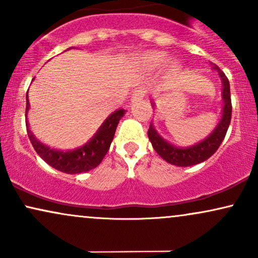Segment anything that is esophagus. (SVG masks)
<instances>
[{"mask_svg":"<svg viewBox=\"0 0 258 258\" xmlns=\"http://www.w3.org/2000/svg\"><path fill=\"white\" fill-rule=\"evenodd\" d=\"M144 97H146V91L137 90V91L133 92L131 100H132V103H138V102H141V100L143 99Z\"/></svg>","mask_w":258,"mask_h":258,"instance_id":"esophagus-1","label":"esophagus"}]
</instances>
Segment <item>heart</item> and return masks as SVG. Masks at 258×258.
<instances>
[{
    "label": "heart",
    "instance_id": "b5f03b06",
    "mask_svg": "<svg viewBox=\"0 0 258 258\" xmlns=\"http://www.w3.org/2000/svg\"><path fill=\"white\" fill-rule=\"evenodd\" d=\"M166 58V53L164 52H147L138 58V64L141 65L143 69L148 70V72H154V70H158L159 68L162 67V64L165 63ZM167 70L168 74H176L177 70H178V64H177L176 61H170V63L167 64Z\"/></svg>",
    "mask_w": 258,
    "mask_h": 258
}]
</instances>
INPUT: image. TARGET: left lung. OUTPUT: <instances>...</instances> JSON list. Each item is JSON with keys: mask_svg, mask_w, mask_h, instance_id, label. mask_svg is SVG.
Wrapping results in <instances>:
<instances>
[{"mask_svg": "<svg viewBox=\"0 0 258 258\" xmlns=\"http://www.w3.org/2000/svg\"><path fill=\"white\" fill-rule=\"evenodd\" d=\"M212 69L216 70L220 75L223 90H222V99H223V109H222V116L215 130L210 133L204 141L194 146L180 148L171 144L166 139H164L159 135L153 123H150L148 130V137L152 142V146L155 152L161 156L168 164L176 165L179 167L193 166L207 160L211 155H214L218 147L221 146L222 141L226 137V133L229 127L230 119H232V102H230V87L227 76L216 64H212ZM152 106H155V103L152 100Z\"/></svg>", "mask_w": 258, "mask_h": 258, "instance_id": "obj_1", "label": "left lung"}]
</instances>
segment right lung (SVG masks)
Returning <instances> with one entry per match:
<instances>
[{"label":"right lung","mask_w":258,"mask_h":258,"mask_svg":"<svg viewBox=\"0 0 258 258\" xmlns=\"http://www.w3.org/2000/svg\"><path fill=\"white\" fill-rule=\"evenodd\" d=\"M29 108H30V103H29L28 93H26V126H29ZM123 115H125L123 109H119V110L111 112L87 143L82 147L76 148V149L67 150V152L52 149L48 146H44L43 143H41L40 141L35 138L31 130H28V136L30 138L34 149L49 166L69 174L87 172V171L96 168L102 162L103 158L110 148L117 123Z\"/></svg>","instance_id":"right-lung-1"}]
</instances>
